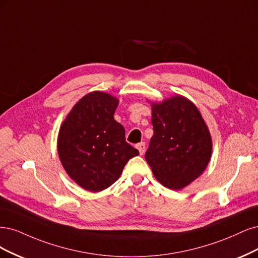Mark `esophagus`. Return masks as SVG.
Wrapping results in <instances>:
<instances>
[{"label": "esophagus", "mask_w": 258, "mask_h": 258, "mask_svg": "<svg viewBox=\"0 0 258 258\" xmlns=\"http://www.w3.org/2000/svg\"><path fill=\"white\" fill-rule=\"evenodd\" d=\"M136 148L138 149V151L140 153V155H143L145 153V149H146V144L145 143H140L136 146Z\"/></svg>", "instance_id": "1"}]
</instances>
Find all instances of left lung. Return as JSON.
<instances>
[{"instance_id": "obj_1", "label": "left lung", "mask_w": 258, "mask_h": 258, "mask_svg": "<svg viewBox=\"0 0 258 258\" xmlns=\"http://www.w3.org/2000/svg\"><path fill=\"white\" fill-rule=\"evenodd\" d=\"M150 103L154 134L145 159L162 185L179 190L196 180L209 164L210 131L196 105L183 95Z\"/></svg>"}]
</instances>
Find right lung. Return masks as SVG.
I'll list each match as a JSON object with an SVG mask.
<instances>
[{
	"mask_svg": "<svg viewBox=\"0 0 258 258\" xmlns=\"http://www.w3.org/2000/svg\"><path fill=\"white\" fill-rule=\"evenodd\" d=\"M119 99L93 91L74 105L61 124L57 153L69 177L90 192L117 181L130 159L139 154L125 141V130L113 118Z\"/></svg>",
	"mask_w": 258,
	"mask_h": 258,
	"instance_id": "right-lung-1",
	"label": "right lung"
}]
</instances>
